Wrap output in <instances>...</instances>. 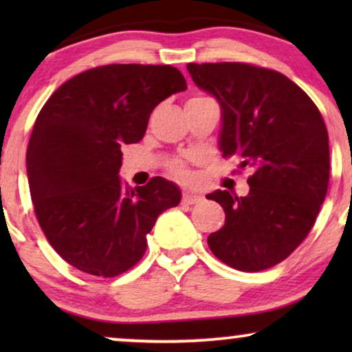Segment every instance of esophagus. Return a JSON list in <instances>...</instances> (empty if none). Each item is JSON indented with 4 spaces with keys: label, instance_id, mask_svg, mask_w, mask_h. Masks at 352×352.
Returning <instances> with one entry per match:
<instances>
[{
    "label": "esophagus",
    "instance_id": "34e87169",
    "mask_svg": "<svg viewBox=\"0 0 352 352\" xmlns=\"http://www.w3.org/2000/svg\"><path fill=\"white\" fill-rule=\"evenodd\" d=\"M200 200H201V195L194 194V192H184V194H182V204L186 205L199 204Z\"/></svg>",
    "mask_w": 352,
    "mask_h": 352
}]
</instances>
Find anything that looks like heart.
<instances>
[{"mask_svg": "<svg viewBox=\"0 0 352 352\" xmlns=\"http://www.w3.org/2000/svg\"><path fill=\"white\" fill-rule=\"evenodd\" d=\"M173 171H175V175H177V176H187L186 170H184V168H182L181 165H175V166H173Z\"/></svg>", "mask_w": 352, "mask_h": 352, "instance_id": "heart-1", "label": "heart"}]
</instances>
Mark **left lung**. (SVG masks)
<instances>
[{
  "mask_svg": "<svg viewBox=\"0 0 352 352\" xmlns=\"http://www.w3.org/2000/svg\"><path fill=\"white\" fill-rule=\"evenodd\" d=\"M221 105L219 151L252 168L250 192L214 190L226 223L208 247L228 266L258 272L295 252L316 223L330 177L329 133L300 86L276 70L240 62L187 64Z\"/></svg>",
  "mask_w": 352,
  "mask_h": 352,
  "instance_id": "left-lung-1",
  "label": "left lung"
}]
</instances>
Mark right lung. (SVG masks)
I'll list each match as a JSON object with an SVG mask.
<instances>
[{
  "mask_svg": "<svg viewBox=\"0 0 352 352\" xmlns=\"http://www.w3.org/2000/svg\"><path fill=\"white\" fill-rule=\"evenodd\" d=\"M186 88L176 67L112 64L65 81L43 105L27 148L30 195L47 242L78 271L131 269L158 216L179 205L175 182L131 189L118 171L123 144L141 141L152 110Z\"/></svg>",
  "mask_w": 352,
  "mask_h": 352,
  "instance_id": "right-lung-1",
  "label": "right lung"
}]
</instances>
